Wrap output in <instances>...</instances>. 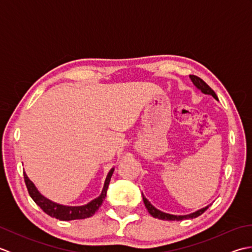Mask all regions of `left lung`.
<instances>
[{
    "mask_svg": "<svg viewBox=\"0 0 252 252\" xmlns=\"http://www.w3.org/2000/svg\"><path fill=\"white\" fill-rule=\"evenodd\" d=\"M189 78L191 80L192 84H194L198 90H200L203 94L211 95L212 97H215L218 100V96L215 93V91H213L210 87H209V85L205 81H203L202 79H200L199 77H197V76H194V74H190ZM142 196H143V201H144V203H145V207H146V209L148 210L149 215H151L154 218L160 219V220H164V221H181V220H185V219H194V218H197V217H199L200 215H202V213L205 212L207 209L209 208V206H207L205 208L199 209V210H197L195 212L189 213V215L174 216V215H170V213H165V212H162V211L158 210L157 208H155L152 205V203L146 199V197L143 195V192H142Z\"/></svg>",
    "mask_w": 252,
    "mask_h": 252,
    "instance_id": "left-lung-1",
    "label": "left lung"
}]
</instances>
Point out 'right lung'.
Segmentation results:
<instances>
[{"instance_id":"right-lung-1","label":"right lung","mask_w":252,"mask_h":252,"mask_svg":"<svg viewBox=\"0 0 252 252\" xmlns=\"http://www.w3.org/2000/svg\"><path fill=\"white\" fill-rule=\"evenodd\" d=\"M114 171H115V168H112L110 169L108 174H107L101 194L97 198H95V199L90 201L84 206H63L47 199L46 197L41 195V192L36 189L35 185L29 180L26 172H24V178H25V183L30 197L33 199V201L36 203V205L46 213V215H49L52 218L58 219V220L61 221H71V220H81V219L90 218L98 210V208L101 206V203H103L106 197L107 189H108L109 182H110L112 173H114Z\"/></svg>"}]
</instances>
